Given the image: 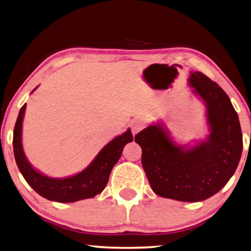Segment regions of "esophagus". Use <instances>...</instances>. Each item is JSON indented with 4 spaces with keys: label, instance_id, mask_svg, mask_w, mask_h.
<instances>
[{
    "label": "esophagus",
    "instance_id": "1",
    "mask_svg": "<svg viewBox=\"0 0 251 251\" xmlns=\"http://www.w3.org/2000/svg\"><path fill=\"white\" fill-rule=\"evenodd\" d=\"M144 126H146V120L143 118H135L131 122V130H132L133 134H137L139 131H141Z\"/></svg>",
    "mask_w": 251,
    "mask_h": 251
}]
</instances>
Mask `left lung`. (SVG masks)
Listing matches in <instances>:
<instances>
[{
    "mask_svg": "<svg viewBox=\"0 0 251 251\" xmlns=\"http://www.w3.org/2000/svg\"><path fill=\"white\" fill-rule=\"evenodd\" d=\"M188 80L207 109V140L191 149L178 147L160 125H152L134 141L142 149V166L152 191L164 199L192 203L215 195L234 175L243 133L229 97L216 82L200 72H191Z\"/></svg>",
    "mask_w": 251,
    "mask_h": 251,
    "instance_id": "obj_1",
    "label": "left lung"
}]
</instances>
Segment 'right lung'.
I'll use <instances>...</instances> for the list:
<instances>
[{"instance_id":"right-lung-1","label":"right lung","mask_w":251,"mask_h":251,"mask_svg":"<svg viewBox=\"0 0 251 251\" xmlns=\"http://www.w3.org/2000/svg\"><path fill=\"white\" fill-rule=\"evenodd\" d=\"M25 108L26 104L21 108L15 123L13 150L20 172L28 185L37 194L58 203H73L91 199L102 192L107 185L111 170L120 159L123 148L126 143L133 141L131 130L128 129L126 132L110 141L82 172L66 178H52L35 170L24 154L22 148V125Z\"/></svg>"}]
</instances>
